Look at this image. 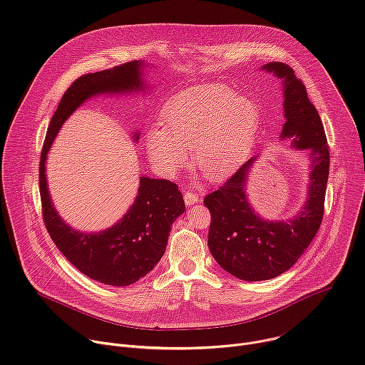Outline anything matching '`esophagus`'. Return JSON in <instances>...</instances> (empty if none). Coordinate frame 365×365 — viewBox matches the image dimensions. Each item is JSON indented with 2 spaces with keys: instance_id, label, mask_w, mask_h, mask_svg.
Instances as JSON below:
<instances>
[{
  "instance_id": "1",
  "label": "esophagus",
  "mask_w": 365,
  "mask_h": 365,
  "mask_svg": "<svg viewBox=\"0 0 365 365\" xmlns=\"http://www.w3.org/2000/svg\"><path fill=\"white\" fill-rule=\"evenodd\" d=\"M198 200H200V197L195 192H191V191L184 192V201L187 205H192V204L198 202Z\"/></svg>"
}]
</instances>
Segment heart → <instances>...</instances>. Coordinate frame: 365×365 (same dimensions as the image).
<instances>
[{
  "instance_id": "1",
  "label": "heart",
  "mask_w": 365,
  "mask_h": 365,
  "mask_svg": "<svg viewBox=\"0 0 365 365\" xmlns=\"http://www.w3.org/2000/svg\"><path fill=\"white\" fill-rule=\"evenodd\" d=\"M163 125L153 126L145 147L153 165L175 177L188 161L208 178L226 177L252 145L260 120L257 103L220 85H200L174 95L161 110Z\"/></svg>"
}]
</instances>
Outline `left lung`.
Instances as JSON below:
<instances>
[{
	"instance_id": "8db88e82",
	"label": "left lung",
	"mask_w": 365,
	"mask_h": 365,
	"mask_svg": "<svg viewBox=\"0 0 365 365\" xmlns=\"http://www.w3.org/2000/svg\"><path fill=\"white\" fill-rule=\"evenodd\" d=\"M263 68L283 81L286 122L280 138L305 151L309 165L308 198L289 220H264L252 208L246 182L256 158H250L220 188L204 198L211 212L208 249L226 272L247 280L273 279L292 267L314 240L324 217L329 174V150L322 120L307 88L292 67L272 61Z\"/></svg>"
}]
</instances>
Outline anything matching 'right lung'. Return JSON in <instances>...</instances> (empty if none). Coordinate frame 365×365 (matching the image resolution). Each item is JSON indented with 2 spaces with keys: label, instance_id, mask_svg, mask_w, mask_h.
<instances>
[{
  "label": "right lung",
  "instance_id": "1",
  "mask_svg": "<svg viewBox=\"0 0 365 365\" xmlns=\"http://www.w3.org/2000/svg\"><path fill=\"white\" fill-rule=\"evenodd\" d=\"M140 61L81 76L63 95L46 133L40 160V195L44 225L63 256L93 280L128 286L148 274L161 260L171 225L185 211L182 194L168 180L140 177L138 195L128 212L112 227L83 233L70 227L56 211L46 178V160L66 119L88 99L103 93L143 89ZM139 133L135 135L138 140Z\"/></svg>",
  "mask_w": 365,
  "mask_h": 365
}]
</instances>
